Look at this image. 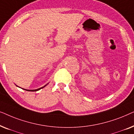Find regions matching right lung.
<instances>
[{
	"instance_id": "add662e5",
	"label": "right lung",
	"mask_w": 134,
	"mask_h": 134,
	"mask_svg": "<svg viewBox=\"0 0 134 134\" xmlns=\"http://www.w3.org/2000/svg\"><path fill=\"white\" fill-rule=\"evenodd\" d=\"M46 85H46L45 86H44V87H41V88H38V89H36V90H25V89H24V90H26V91H36L40 90V89H41V88H43L45 87L46 86Z\"/></svg>"
}]
</instances>
